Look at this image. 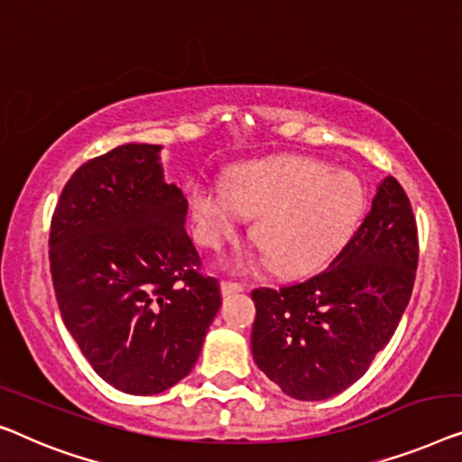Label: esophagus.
Instances as JSON below:
<instances>
[{
  "label": "esophagus",
  "mask_w": 462,
  "mask_h": 462,
  "mask_svg": "<svg viewBox=\"0 0 462 462\" xmlns=\"http://www.w3.org/2000/svg\"><path fill=\"white\" fill-rule=\"evenodd\" d=\"M240 291H243V284L232 282V281H222V293H224V295L240 293Z\"/></svg>",
  "instance_id": "obj_1"
}]
</instances>
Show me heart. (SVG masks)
Returning <instances> with one entry per match:
<instances>
[{
    "label": "heart",
    "instance_id": "b5f03b06",
    "mask_svg": "<svg viewBox=\"0 0 462 462\" xmlns=\"http://www.w3.org/2000/svg\"><path fill=\"white\" fill-rule=\"evenodd\" d=\"M364 207L354 173L320 161L281 157L236 167L228 188L199 181L190 194L194 238L209 249L236 236L243 216H255L251 240L278 274L308 272L352 234Z\"/></svg>",
    "mask_w": 462,
    "mask_h": 462
}]
</instances>
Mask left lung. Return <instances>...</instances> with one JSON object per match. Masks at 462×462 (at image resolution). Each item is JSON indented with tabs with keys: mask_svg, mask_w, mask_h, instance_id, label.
I'll list each match as a JSON object with an SVG mask.
<instances>
[{
	"mask_svg": "<svg viewBox=\"0 0 462 462\" xmlns=\"http://www.w3.org/2000/svg\"><path fill=\"white\" fill-rule=\"evenodd\" d=\"M419 238L411 200L392 175L324 272L255 289L253 360L295 400L333 398L366 373L411 301Z\"/></svg>",
	"mask_w": 462,
	"mask_h": 462,
	"instance_id": "8db88e82",
	"label": "left lung"
}]
</instances>
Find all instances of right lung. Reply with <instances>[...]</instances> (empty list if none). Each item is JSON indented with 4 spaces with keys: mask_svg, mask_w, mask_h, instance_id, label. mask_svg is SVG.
Segmentation results:
<instances>
[{
    "mask_svg": "<svg viewBox=\"0 0 462 462\" xmlns=\"http://www.w3.org/2000/svg\"><path fill=\"white\" fill-rule=\"evenodd\" d=\"M157 144H123L62 188L50 270L64 327L104 381L152 395L199 360L222 293L199 272L188 200L167 184Z\"/></svg>",
    "mask_w": 462,
    "mask_h": 462,
    "instance_id": "right-lung-1",
    "label": "right lung"
}]
</instances>
